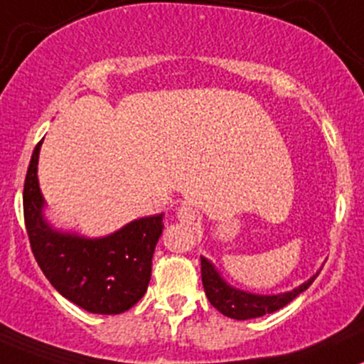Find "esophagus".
<instances>
[{"instance_id":"34e87169","label":"esophagus","mask_w":364,"mask_h":364,"mask_svg":"<svg viewBox=\"0 0 364 364\" xmlns=\"http://www.w3.org/2000/svg\"><path fill=\"white\" fill-rule=\"evenodd\" d=\"M197 218H198V213L193 209V207L188 205V203H183V205L178 209V219L181 223H185V225H191V223H195V219Z\"/></svg>"}]
</instances>
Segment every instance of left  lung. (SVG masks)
Here are the masks:
<instances>
[{
	"instance_id": "1",
	"label": "left lung",
	"mask_w": 364,
	"mask_h": 364,
	"mask_svg": "<svg viewBox=\"0 0 364 364\" xmlns=\"http://www.w3.org/2000/svg\"><path fill=\"white\" fill-rule=\"evenodd\" d=\"M200 271L203 290H205V295L210 304L221 314L233 319L261 318L264 314L282 309L283 306L292 302L299 294L309 289L311 283L318 277L316 274V277L307 279L306 283H302L301 287H297L292 292L279 295H252L228 287L223 282V278L219 277L218 271L214 269V266L205 257H200Z\"/></svg>"
}]
</instances>
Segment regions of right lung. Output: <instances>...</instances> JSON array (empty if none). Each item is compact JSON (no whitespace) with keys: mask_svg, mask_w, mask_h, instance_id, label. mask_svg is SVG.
Wrapping results in <instances>:
<instances>
[{"mask_svg":"<svg viewBox=\"0 0 364 364\" xmlns=\"http://www.w3.org/2000/svg\"><path fill=\"white\" fill-rule=\"evenodd\" d=\"M36 145L23 183V221L36 262L48 282L75 306L95 314H121L143 297L164 214L138 219L98 240L51 230L41 215Z\"/></svg>","mask_w":364,"mask_h":364,"instance_id":"add662e5","label":"right lung"}]
</instances>
